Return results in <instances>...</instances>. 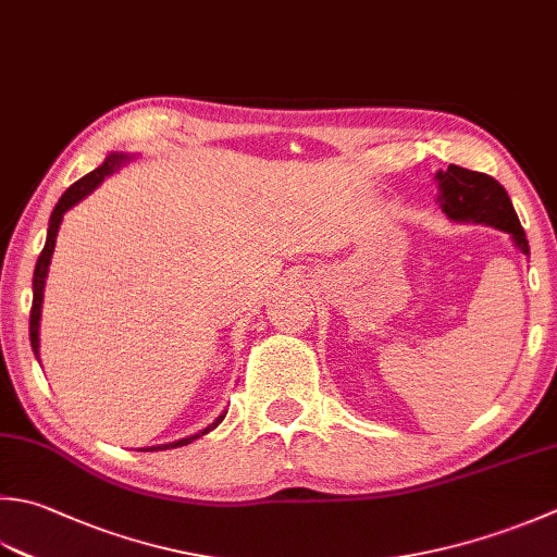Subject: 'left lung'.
Here are the masks:
<instances>
[{
    "label": "left lung",
    "mask_w": 557,
    "mask_h": 557,
    "mask_svg": "<svg viewBox=\"0 0 557 557\" xmlns=\"http://www.w3.org/2000/svg\"><path fill=\"white\" fill-rule=\"evenodd\" d=\"M437 181V202L442 212L456 222L490 224L511 234L521 253L529 256V242L524 228L519 224L507 190L493 176L481 171H468L454 166L434 173Z\"/></svg>",
    "instance_id": "left-lung-1"
}]
</instances>
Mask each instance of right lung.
<instances>
[{"mask_svg": "<svg viewBox=\"0 0 557 557\" xmlns=\"http://www.w3.org/2000/svg\"><path fill=\"white\" fill-rule=\"evenodd\" d=\"M127 161L125 154H111L106 157V161L98 166L96 171L86 173L84 178H79L76 183H72L67 190H64L62 198L58 200V205H54V210L50 214V224H48V238H46V246H42L40 256H38V263H36V272H33V307H30V347L33 352L38 355V325H40V307H42V287H46V277H48V265H50V258H52V250H54V238H58V228H60V222H62V214L70 210L72 205L79 202L82 198H86L96 185H101V181H106V176H111V173H115L123 163ZM226 418L224 416L216 418L210 428H205L202 432L193 434V437H185V440H178V442H171V444H161V446H151V451L154 449H176V446H185L190 444L193 440L202 437V434H207L210 430H214L216 424H220L222 420Z\"/></svg>", "mask_w": 557, "mask_h": 557, "instance_id": "right-lung-1", "label": "right lung"}]
</instances>
